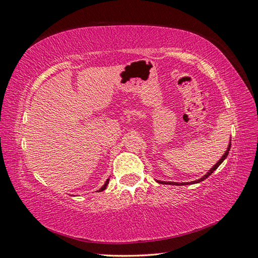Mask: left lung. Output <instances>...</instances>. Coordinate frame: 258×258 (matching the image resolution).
<instances>
[{"mask_svg": "<svg viewBox=\"0 0 258 258\" xmlns=\"http://www.w3.org/2000/svg\"><path fill=\"white\" fill-rule=\"evenodd\" d=\"M230 147H231V143L229 144V146H228V148H227V150H226V152H225V154H224V156L222 157V159H220L218 162H217V163L214 165V166H213L212 168H211V170L207 173V174H205L204 176H203V177L202 178H200V179H198V180H196V181H192V182H190V183H197V182H201L202 180H204V179H207L208 177H209V176L213 173V172H214L215 170H216V168L220 165V164H222L223 163V162H224V160L227 158V156H228V153H229V150H230ZM158 182L159 183H166V185H175V186H178V185H183V183L182 182H170V181H160V180H158ZM186 183H189V182H186Z\"/></svg>", "mask_w": 258, "mask_h": 258, "instance_id": "1", "label": "left lung"}]
</instances>
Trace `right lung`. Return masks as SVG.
<instances>
[{"instance_id":"1","label":"right lung","mask_w":258,"mask_h":258,"mask_svg":"<svg viewBox=\"0 0 258 258\" xmlns=\"http://www.w3.org/2000/svg\"><path fill=\"white\" fill-rule=\"evenodd\" d=\"M108 182H109V179H107V181L105 182V185L104 186H102L98 191H104L106 188H107V185H108Z\"/></svg>"}]
</instances>
